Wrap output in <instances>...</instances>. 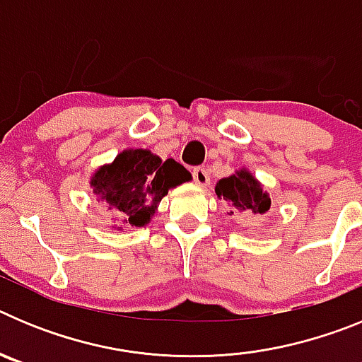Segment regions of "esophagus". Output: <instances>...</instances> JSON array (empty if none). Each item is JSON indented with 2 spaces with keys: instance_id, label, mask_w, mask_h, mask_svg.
<instances>
[{
  "instance_id": "1",
  "label": "esophagus",
  "mask_w": 362,
  "mask_h": 362,
  "mask_svg": "<svg viewBox=\"0 0 362 362\" xmlns=\"http://www.w3.org/2000/svg\"><path fill=\"white\" fill-rule=\"evenodd\" d=\"M192 175H194V181H196V185H199V187H206V185H209L210 175H209V172H206V168H203V166H197V168H194Z\"/></svg>"
}]
</instances>
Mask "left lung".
<instances>
[{
	"mask_svg": "<svg viewBox=\"0 0 362 362\" xmlns=\"http://www.w3.org/2000/svg\"><path fill=\"white\" fill-rule=\"evenodd\" d=\"M216 194L219 199H225L230 206L228 216L233 214H264L270 210V196L263 190V185L246 170L239 168L235 174L219 179L216 185Z\"/></svg>",
	"mask_w": 362,
	"mask_h": 362,
	"instance_id": "1",
	"label": "left lung"
}]
</instances>
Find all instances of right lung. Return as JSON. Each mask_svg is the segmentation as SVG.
Instances as JSON below:
<instances>
[{
	"instance_id": "1",
	"label": "right lung",
	"mask_w": 362,
	"mask_h": 362,
	"mask_svg": "<svg viewBox=\"0 0 362 362\" xmlns=\"http://www.w3.org/2000/svg\"><path fill=\"white\" fill-rule=\"evenodd\" d=\"M190 172L174 159L161 161L145 148H127L108 165L99 166L90 177L98 201L116 214V226H145L158 212V204L170 188L190 181Z\"/></svg>"
}]
</instances>
